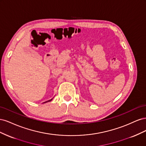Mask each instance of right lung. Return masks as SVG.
Instances as JSON below:
<instances>
[{
	"instance_id": "right-lung-1",
	"label": "right lung",
	"mask_w": 146,
	"mask_h": 146,
	"mask_svg": "<svg viewBox=\"0 0 146 146\" xmlns=\"http://www.w3.org/2000/svg\"><path fill=\"white\" fill-rule=\"evenodd\" d=\"M52 100V99H50V100H48V101H47V102H50V101H51ZM45 102H44V103H45Z\"/></svg>"
}]
</instances>
